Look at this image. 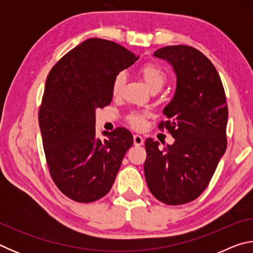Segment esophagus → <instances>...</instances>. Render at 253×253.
Listing matches in <instances>:
<instances>
[{
	"mask_svg": "<svg viewBox=\"0 0 253 253\" xmlns=\"http://www.w3.org/2000/svg\"><path fill=\"white\" fill-rule=\"evenodd\" d=\"M143 144H144L143 137L140 135L135 134L134 135V145H135V146H140V145H143Z\"/></svg>",
	"mask_w": 253,
	"mask_h": 253,
	"instance_id": "1",
	"label": "esophagus"
}]
</instances>
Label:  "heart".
<instances>
[{
	"label": "heart",
	"mask_w": 253,
	"mask_h": 253,
	"mask_svg": "<svg viewBox=\"0 0 253 253\" xmlns=\"http://www.w3.org/2000/svg\"><path fill=\"white\" fill-rule=\"evenodd\" d=\"M139 74L142 75L143 79L147 85L151 88V90H161L164 87V84L168 81V76H166L165 71L161 69L160 67L154 65V63H146L139 69ZM127 77L125 72H118L115 76L113 80V84H111V90H113L114 96H119L124 90V87L126 84ZM128 123L130 124L131 127L139 129L142 128L145 124V115L142 113H131L127 118Z\"/></svg>",
	"instance_id": "1"
}]
</instances>
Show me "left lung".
Returning a JSON list of instances; mask_svg holds the SVG:
<instances>
[{
    "mask_svg": "<svg viewBox=\"0 0 253 253\" xmlns=\"http://www.w3.org/2000/svg\"><path fill=\"white\" fill-rule=\"evenodd\" d=\"M176 75V91L164 108L168 121L158 124L175 138L160 149L145 142L144 164L149 191L161 202L181 205L202 194L226 149L228 105L215 67L198 49L169 45L154 52Z\"/></svg>",
    "mask_w": 253,
    "mask_h": 253,
    "instance_id": "obj_1",
    "label": "left lung"
}]
</instances>
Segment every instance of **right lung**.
I'll return each mask as SVG.
<instances>
[{"label":"right lung","instance_id":"obj_1","mask_svg":"<svg viewBox=\"0 0 253 253\" xmlns=\"http://www.w3.org/2000/svg\"><path fill=\"white\" fill-rule=\"evenodd\" d=\"M138 58L116 42L92 38L63 55L46 78L39 109L46 165L57 187L76 202L108 193L134 143L124 127L97 138L95 111L110 104L115 76Z\"/></svg>","mask_w":253,"mask_h":253}]
</instances>
